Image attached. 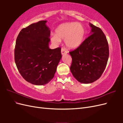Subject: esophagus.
Wrapping results in <instances>:
<instances>
[{"label":"esophagus","mask_w":123,"mask_h":123,"mask_svg":"<svg viewBox=\"0 0 123 123\" xmlns=\"http://www.w3.org/2000/svg\"><path fill=\"white\" fill-rule=\"evenodd\" d=\"M61 52H62V55H64V54H65L67 53V50L64 48H62Z\"/></svg>","instance_id":"obj_1"}]
</instances>
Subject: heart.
<instances>
[{"instance_id": "1", "label": "heart", "mask_w": 123, "mask_h": 123, "mask_svg": "<svg viewBox=\"0 0 123 123\" xmlns=\"http://www.w3.org/2000/svg\"><path fill=\"white\" fill-rule=\"evenodd\" d=\"M56 35L51 36V41L58 43L61 39H65L66 46L69 49H75L82 43L85 34L84 26L79 23H67L59 25L56 29Z\"/></svg>"}]
</instances>
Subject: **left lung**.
Here are the masks:
<instances>
[{"instance_id":"obj_1","label":"left lung","mask_w":123,"mask_h":123,"mask_svg":"<svg viewBox=\"0 0 123 123\" xmlns=\"http://www.w3.org/2000/svg\"><path fill=\"white\" fill-rule=\"evenodd\" d=\"M90 35L76 49L70 51L72 62L70 70L79 82L89 84L101 76L109 58L108 43L99 28L90 23Z\"/></svg>"}]
</instances>
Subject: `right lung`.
<instances>
[{"mask_svg":"<svg viewBox=\"0 0 123 123\" xmlns=\"http://www.w3.org/2000/svg\"><path fill=\"white\" fill-rule=\"evenodd\" d=\"M46 20L21 30L14 50V59L21 75L28 82L44 85L53 79L62 58L61 48L51 49L50 30Z\"/></svg>","mask_w":123,"mask_h":123,"instance_id":"add662e5","label":"right lung"}]
</instances>
